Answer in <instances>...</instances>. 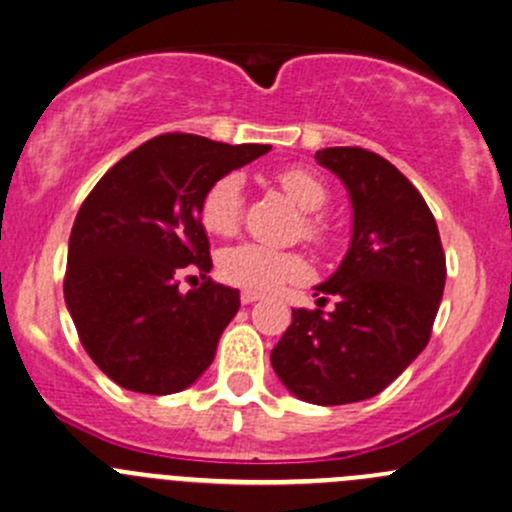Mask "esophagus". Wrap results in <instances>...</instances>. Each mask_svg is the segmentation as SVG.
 <instances>
[{"label":"esophagus","mask_w":512,"mask_h":512,"mask_svg":"<svg viewBox=\"0 0 512 512\" xmlns=\"http://www.w3.org/2000/svg\"><path fill=\"white\" fill-rule=\"evenodd\" d=\"M262 297H260V294H257V292H242L240 294V301H242V304H245V306H250V304H255V301H260Z\"/></svg>","instance_id":"obj_1"}]
</instances>
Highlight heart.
Here are the masks:
<instances>
[{
  "label": "heart",
  "instance_id": "1",
  "mask_svg": "<svg viewBox=\"0 0 512 512\" xmlns=\"http://www.w3.org/2000/svg\"><path fill=\"white\" fill-rule=\"evenodd\" d=\"M277 184L282 191L299 206V211L316 213L324 208L328 193L319 176L311 171L289 166L277 171ZM242 218V179L240 174L220 176L208 188L201 201V225L211 235H233ZM304 235L309 240L324 238V225L316 218L304 220ZM220 277L235 287L247 292H270L279 284L292 282L306 274L304 257L297 252L277 250V247L260 245V242H245V245L230 247L220 255L218 262Z\"/></svg>",
  "mask_w": 512,
  "mask_h": 512
}]
</instances>
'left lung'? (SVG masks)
Listing matches in <instances>:
<instances>
[{"instance_id":"obj_1","label":"left lung","mask_w":512,"mask_h":512,"mask_svg":"<svg viewBox=\"0 0 512 512\" xmlns=\"http://www.w3.org/2000/svg\"><path fill=\"white\" fill-rule=\"evenodd\" d=\"M316 161L346 186L351 245L314 287L336 309H294L270 360L294 397L328 407L375 397L424 351L446 260L432 211L390 161L360 147L321 149Z\"/></svg>"}]
</instances>
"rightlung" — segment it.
<instances>
[{"label": "right lung", "mask_w": 512, "mask_h": 512, "mask_svg": "<svg viewBox=\"0 0 512 512\" xmlns=\"http://www.w3.org/2000/svg\"><path fill=\"white\" fill-rule=\"evenodd\" d=\"M161 134L117 161L90 191L68 240L66 306L83 348L125 390L171 395L213 363L240 292L208 279L181 294L179 274L211 272L201 201L220 176L270 152Z\"/></svg>", "instance_id": "add662e5"}]
</instances>
